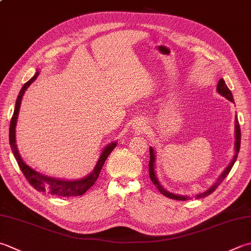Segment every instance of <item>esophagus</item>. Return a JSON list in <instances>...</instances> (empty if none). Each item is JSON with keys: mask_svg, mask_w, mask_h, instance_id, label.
I'll list each match as a JSON object with an SVG mask.
<instances>
[{"mask_svg": "<svg viewBox=\"0 0 251 251\" xmlns=\"http://www.w3.org/2000/svg\"><path fill=\"white\" fill-rule=\"evenodd\" d=\"M134 127L139 131H145L146 130V123L144 121H138L134 124Z\"/></svg>", "mask_w": 251, "mask_h": 251, "instance_id": "obj_1", "label": "esophagus"}]
</instances>
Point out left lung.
<instances>
[{
  "label": "left lung",
  "instance_id": "8db88e82",
  "mask_svg": "<svg viewBox=\"0 0 251 251\" xmlns=\"http://www.w3.org/2000/svg\"><path fill=\"white\" fill-rule=\"evenodd\" d=\"M218 92L220 93V95H222L223 97L226 98V99H228L229 101L234 102L232 92H230V90L228 89L227 86H226V83H225V81H224L223 79H220V80H219V83H218ZM235 139H236V140H235V155H234V158H233L232 162H230L229 165L226 168V170H225V171L223 172L222 175L220 176L219 179L217 180V183H215V184L212 186V187H211L209 190L205 191V193H202V194L196 196V198H197V199L207 197V196L212 194L213 191H214L215 189H217L218 186L224 180V178L226 177V176L228 175L230 170H232V168H233L235 161H236V159H237V154H238L239 148H240V127H239V123H238L237 116L235 117ZM149 176H150V178H151V180H152V183H153V185L155 186L156 188L159 189V191H160V193H161L162 195L165 196V197L171 198V199H175V200H183V201L189 199L188 197H185V196H178V195L171 194V193H169V191H166V190L160 185L159 180H158V178H156V176H155V172H154V152H153V149H152V148H150Z\"/></svg>",
  "mask_w": 251,
  "mask_h": 251
}]
</instances>
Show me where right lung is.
Masks as SVG:
<instances>
[{
    "mask_svg": "<svg viewBox=\"0 0 251 251\" xmlns=\"http://www.w3.org/2000/svg\"><path fill=\"white\" fill-rule=\"evenodd\" d=\"M38 75L39 73H36V75H34L31 79H29L26 83H25L17 97L14 114L12 116L11 124H9V145H11L13 154L17 161L19 169L22 170L23 174L25 175V177H26V179L29 181V184H30L36 190L40 191V193H46L47 191L49 194L54 195V196H61V197L81 196L96 183V180L98 179V177H99L101 169L103 164H104L105 160L107 159V156H109L112 150L116 147V142H112V144H110L104 150L102 151V154L100 156L99 161H98V163L92 173L90 175H88L86 178H82L79 180L72 181V180H62V179H55L53 177H48V176L41 175L40 173H38V172L29 168L27 164H25V162L22 160L21 155L18 153L16 144H15V142H16L15 141V126H16L19 106H21L24 93L26 91L27 88L31 85V82L36 80Z\"/></svg>",
    "mask_w": 251,
    "mask_h": 251,
    "instance_id": "right-lung-1",
    "label": "right lung"
}]
</instances>
